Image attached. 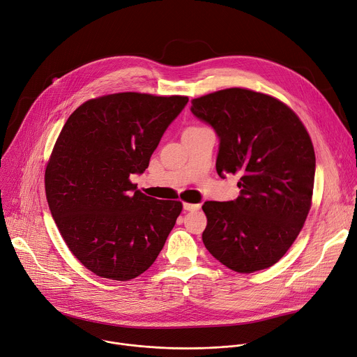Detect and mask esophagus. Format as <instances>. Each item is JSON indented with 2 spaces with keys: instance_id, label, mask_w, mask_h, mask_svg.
Instances as JSON below:
<instances>
[{
  "instance_id": "34e87169",
  "label": "esophagus",
  "mask_w": 357,
  "mask_h": 357,
  "mask_svg": "<svg viewBox=\"0 0 357 357\" xmlns=\"http://www.w3.org/2000/svg\"><path fill=\"white\" fill-rule=\"evenodd\" d=\"M200 209V205L199 203H183V211H188V212H195Z\"/></svg>"
}]
</instances>
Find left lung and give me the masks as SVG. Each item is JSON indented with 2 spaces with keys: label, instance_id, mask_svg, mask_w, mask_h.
<instances>
[{
  "label": "left lung",
  "instance_id": "8db88e82",
  "mask_svg": "<svg viewBox=\"0 0 357 357\" xmlns=\"http://www.w3.org/2000/svg\"><path fill=\"white\" fill-rule=\"evenodd\" d=\"M190 112L219 137V176H240L237 199L203 203L205 247L237 273L274 266L311 209L315 152L308 131L280 100L238 87L193 98Z\"/></svg>",
  "mask_w": 357,
  "mask_h": 357
}]
</instances>
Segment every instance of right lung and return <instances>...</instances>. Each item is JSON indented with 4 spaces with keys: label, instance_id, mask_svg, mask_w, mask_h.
Segmentation results:
<instances>
[{
    "label": "right lung",
    "instance_id": "obj_1",
    "mask_svg": "<svg viewBox=\"0 0 357 357\" xmlns=\"http://www.w3.org/2000/svg\"><path fill=\"white\" fill-rule=\"evenodd\" d=\"M185 96L116 93L93 98L65 123L45 172L52 218L73 256L98 277L130 281L157 260L182 211L137 190Z\"/></svg>",
    "mask_w": 357,
    "mask_h": 357
}]
</instances>
